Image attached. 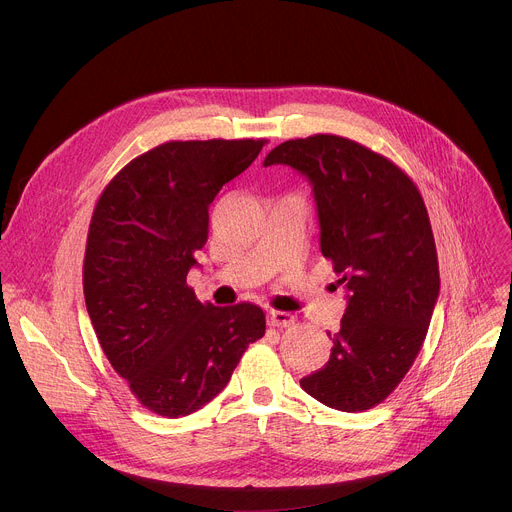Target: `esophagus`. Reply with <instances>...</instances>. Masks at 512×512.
I'll return each instance as SVG.
<instances>
[{"mask_svg":"<svg viewBox=\"0 0 512 512\" xmlns=\"http://www.w3.org/2000/svg\"><path fill=\"white\" fill-rule=\"evenodd\" d=\"M267 318H269V324L275 326V328H289V326L296 324V316H291V314H287V312H277V310H273V312H269Z\"/></svg>","mask_w":512,"mask_h":512,"instance_id":"1","label":"esophagus"}]
</instances>
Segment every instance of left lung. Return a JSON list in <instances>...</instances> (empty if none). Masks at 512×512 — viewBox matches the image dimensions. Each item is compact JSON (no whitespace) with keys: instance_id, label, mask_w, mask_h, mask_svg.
I'll use <instances>...</instances> for the list:
<instances>
[{"instance_id":"1","label":"left lung","mask_w":512,"mask_h":512,"mask_svg":"<svg viewBox=\"0 0 512 512\" xmlns=\"http://www.w3.org/2000/svg\"><path fill=\"white\" fill-rule=\"evenodd\" d=\"M273 164L310 180L320 249L348 302L330 360L300 385L332 409L367 411L411 369L440 296L427 208L401 168L346 137L283 141L263 162Z\"/></svg>"}]
</instances>
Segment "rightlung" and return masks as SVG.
<instances>
[{"label":"right lung","instance_id":"right-lung-1","mask_svg":"<svg viewBox=\"0 0 512 512\" xmlns=\"http://www.w3.org/2000/svg\"><path fill=\"white\" fill-rule=\"evenodd\" d=\"M265 139L166 141L103 190L89 227L87 312L115 373L158 415L184 417L221 393L265 334L253 304H200L186 285L208 239V206Z\"/></svg>","mask_w":512,"mask_h":512}]
</instances>
